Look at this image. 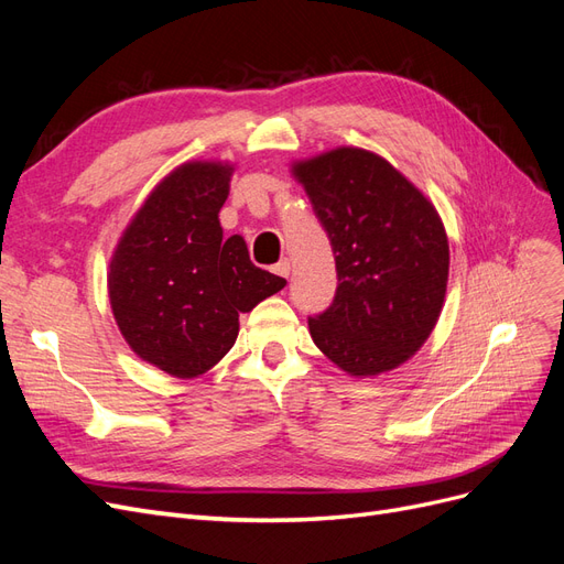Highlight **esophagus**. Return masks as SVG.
<instances>
[{"label": "esophagus", "instance_id": "34e87169", "mask_svg": "<svg viewBox=\"0 0 564 564\" xmlns=\"http://www.w3.org/2000/svg\"><path fill=\"white\" fill-rule=\"evenodd\" d=\"M289 270H292V265H289L286 259H282L275 268H272V272H275V275H280V278H289Z\"/></svg>", "mask_w": 564, "mask_h": 564}]
</instances>
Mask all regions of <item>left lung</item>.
<instances>
[{
    "label": "left lung",
    "instance_id": "obj_1",
    "mask_svg": "<svg viewBox=\"0 0 564 564\" xmlns=\"http://www.w3.org/2000/svg\"><path fill=\"white\" fill-rule=\"evenodd\" d=\"M332 242L338 286L308 317L315 346L350 377L406 362L445 303L449 242L414 183L362 148H336L292 164Z\"/></svg>",
    "mask_w": 564,
    "mask_h": 564
}]
</instances>
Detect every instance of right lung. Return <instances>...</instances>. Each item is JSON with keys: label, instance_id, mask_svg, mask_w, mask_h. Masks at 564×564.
Segmentation results:
<instances>
[{"label": "right lung", "instance_id": "obj_1", "mask_svg": "<svg viewBox=\"0 0 564 564\" xmlns=\"http://www.w3.org/2000/svg\"><path fill=\"white\" fill-rule=\"evenodd\" d=\"M232 164L185 162L158 183L112 253L108 294L117 327L141 360L178 379L209 371L232 346L240 315L286 280L256 268L218 212Z\"/></svg>", "mask_w": 564, "mask_h": 564}]
</instances>
